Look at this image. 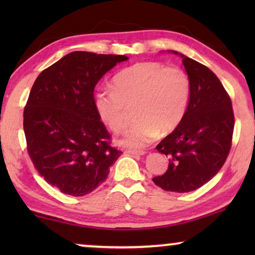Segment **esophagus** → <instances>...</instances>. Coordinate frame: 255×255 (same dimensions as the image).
I'll return each mask as SVG.
<instances>
[{"label": "esophagus", "mask_w": 255, "mask_h": 255, "mask_svg": "<svg viewBox=\"0 0 255 255\" xmlns=\"http://www.w3.org/2000/svg\"><path fill=\"white\" fill-rule=\"evenodd\" d=\"M125 153H128V154H133V155H142L144 154V151H131V149H128L125 151Z\"/></svg>", "instance_id": "esophagus-1"}]
</instances>
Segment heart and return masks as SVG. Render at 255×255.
I'll return each instance as SVG.
<instances>
[{"label": "heart", "mask_w": 255, "mask_h": 255, "mask_svg": "<svg viewBox=\"0 0 255 255\" xmlns=\"http://www.w3.org/2000/svg\"><path fill=\"white\" fill-rule=\"evenodd\" d=\"M189 97L190 81L184 71L146 61L117 73L113 89L97 92L94 104L101 120L116 132L127 127V107L135 104L138 122L117 138V144L140 149L159 133L168 134L179 127Z\"/></svg>", "instance_id": "b5f03b06"}]
</instances>
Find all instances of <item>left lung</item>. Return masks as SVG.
Wrapping results in <instances>:
<instances>
[{
	"label": "left lung",
	"instance_id": "1",
	"mask_svg": "<svg viewBox=\"0 0 255 255\" xmlns=\"http://www.w3.org/2000/svg\"><path fill=\"white\" fill-rule=\"evenodd\" d=\"M169 52L182 58L190 97L179 127L156 146L168 156V169L152 180L166 191L189 193L210 181L224 165L235 116L230 96L214 72L184 54Z\"/></svg>",
	"mask_w": 255,
	"mask_h": 255
}]
</instances>
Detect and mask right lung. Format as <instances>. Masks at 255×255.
I'll use <instances>...</instances> for the list:
<instances>
[{
  "instance_id": "right-lung-1",
  "label": "right lung",
  "mask_w": 255,
  "mask_h": 255,
  "mask_svg": "<svg viewBox=\"0 0 255 255\" xmlns=\"http://www.w3.org/2000/svg\"><path fill=\"white\" fill-rule=\"evenodd\" d=\"M127 55L72 52L38 75L24 108V133L34 168L51 186L83 196L106 181L122 154L94 104L102 76Z\"/></svg>"
}]
</instances>
